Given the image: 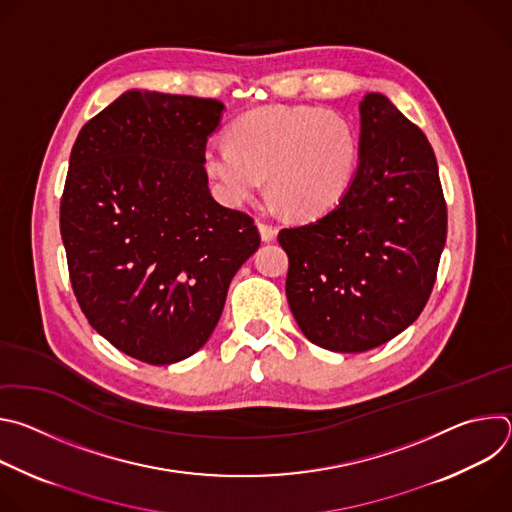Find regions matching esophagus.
Wrapping results in <instances>:
<instances>
[{
    "instance_id": "esophagus-1",
    "label": "esophagus",
    "mask_w": 512,
    "mask_h": 512,
    "mask_svg": "<svg viewBox=\"0 0 512 512\" xmlns=\"http://www.w3.org/2000/svg\"><path fill=\"white\" fill-rule=\"evenodd\" d=\"M257 227H259L261 239H263L265 243H269V241H273V239H275V235H277V229H275L273 225H269V223H263V221H257Z\"/></svg>"
}]
</instances>
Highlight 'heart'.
<instances>
[{"label":"heart","mask_w":512,"mask_h":512,"mask_svg":"<svg viewBox=\"0 0 512 512\" xmlns=\"http://www.w3.org/2000/svg\"><path fill=\"white\" fill-rule=\"evenodd\" d=\"M358 137L338 111L310 105L261 107L229 127V143L206 145L202 164L227 204L253 198L267 176L269 194L310 218L334 206L352 182Z\"/></svg>","instance_id":"heart-1"}]
</instances>
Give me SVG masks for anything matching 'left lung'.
<instances>
[{"mask_svg": "<svg viewBox=\"0 0 512 512\" xmlns=\"http://www.w3.org/2000/svg\"><path fill=\"white\" fill-rule=\"evenodd\" d=\"M358 152L338 204L277 235L291 314L310 342L334 352L371 350L417 320L448 233L431 145L379 93L360 101Z\"/></svg>", "mask_w": 512, "mask_h": 512, "instance_id": "left-lung-1", "label": "left lung"}]
</instances>
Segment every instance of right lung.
<instances>
[{
	"mask_svg": "<svg viewBox=\"0 0 512 512\" xmlns=\"http://www.w3.org/2000/svg\"><path fill=\"white\" fill-rule=\"evenodd\" d=\"M223 109L127 91L72 145L60 198L72 291L103 338L148 364L204 346L261 243L253 218L208 190L202 156Z\"/></svg>",
	"mask_w": 512,
	"mask_h": 512,
	"instance_id": "1",
	"label": "right lung"
}]
</instances>
